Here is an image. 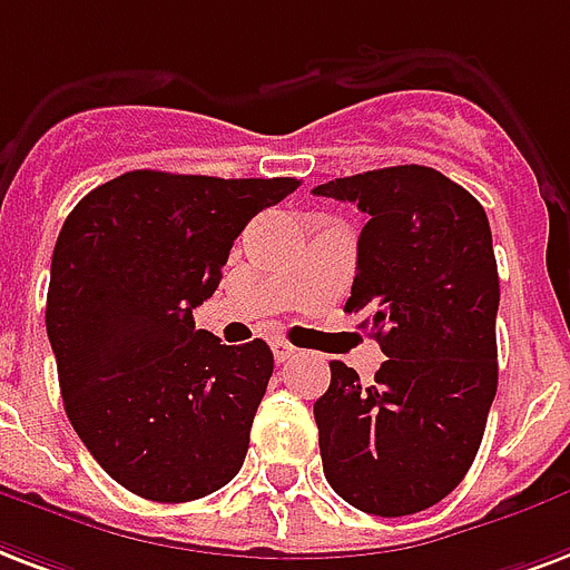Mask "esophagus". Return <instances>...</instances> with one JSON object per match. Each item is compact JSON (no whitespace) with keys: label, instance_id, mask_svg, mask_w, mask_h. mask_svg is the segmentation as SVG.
I'll return each instance as SVG.
<instances>
[{"label":"esophagus","instance_id":"1","mask_svg":"<svg viewBox=\"0 0 570 570\" xmlns=\"http://www.w3.org/2000/svg\"><path fill=\"white\" fill-rule=\"evenodd\" d=\"M272 353H275L277 362H286V358H293L295 355V346H289L286 341H275L272 343Z\"/></svg>","mask_w":570,"mask_h":570}]
</instances>
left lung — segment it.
I'll return each instance as SVG.
<instances>
[{"instance_id": "8db88e82", "label": "left lung", "mask_w": 570, "mask_h": 570, "mask_svg": "<svg viewBox=\"0 0 570 570\" xmlns=\"http://www.w3.org/2000/svg\"><path fill=\"white\" fill-rule=\"evenodd\" d=\"M316 197L358 203L346 314L380 343L373 382L332 362L314 403L328 484L358 511L403 517L458 488L497 397L499 272L484 208L440 169L403 164L325 181Z\"/></svg>"}]
</instances>
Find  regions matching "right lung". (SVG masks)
Masks as SVG:
<instances>
[{
	"label": "right lung",
	"mask_w": 570,
	"mask_h": 570,
	"mask_svg": "<svg viewBox=\"0 0 570 570\" xmlns=\"http://www.w3.org/2000/svg\"><path fill=\"white\" fill-rule=\"evenodd\" d=\"M298 179L134 169L65 217L47 289L65 412L101 469L151 502L215 493L245 463L275 358L194 328L247 220Z\"/></svg>",
	"instance_id": "1"
}]
</instances>
